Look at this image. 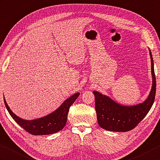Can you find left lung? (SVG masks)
I'll list each match as a JSON object with an SVG mask.
<instances>
[{"label": "left lung", "mask_w": 160, "mask_h": 160, "mask_svg": "<svg viewBox=\"0 0 160 160\" xmlns=\"http://www.w3.org/2000/svg\"><path fill=\"white\" fill-rule=\"evenodd\" d=\"M149 51L153 84L149 95L143 103L133 106H122L98 91H93L98 121L102 128L112 132L130 131L145 117L151 108L155 97L156 80L153 57Z\"/></svg>", "instance_id": "left-lung-1"}]
</instances>
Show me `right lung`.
Returning <instances> with one entry per match:
<instances>
[{
	"label": "right lung",
	"instance_id": "add662e5",
	"mask_svg": "<svg viewBox=\"0 0 160 160\" xmlns=\"http://www.w3.org/2000/svg\"><path fill=\"white\" fill-rule=\"evenodd\" d=\"M79 95V92H77L69 98L67 99L62 103V105L52 113L42 118L31 121L24 120L16 116L10 110L5 98L4 102L7 110L13 120L24 130L35 136L48 135L57 133L65 127L69 108L76 101Z\"/></svg>",
	"mask_w": 160,
	"mask_h": 160
}]
</instances>
